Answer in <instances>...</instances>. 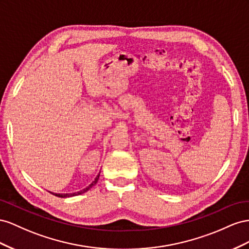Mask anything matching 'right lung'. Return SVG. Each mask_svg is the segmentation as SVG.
I'll list each match as a JSON object with an SVG mask.
<instances>
[{
  "instance_id": "obj_1",
  "label": "right lung",
  "mask_w": 249,
  "mask_h": 249,
  "mask_svg": "<svg viewBox=\"0 0 249 249\" xmlns=\"http://www.w3.org/2000/svg\"><path fill=\"white\" fill-rule=\"evenodd\" d=\"M99 176H100V173H99L97 176H96V178H95V180L91 182L89 187H87L85 189H83V190H81V191H79V192H76V193H71V194H56V193H52L53 195H55V196H57V197H61V198H66V197H72V196H77V195H80V194H82V193H85V192H88L91 187L93 186H95V184L97 183V181H98V179H99Z\"/></svg>"
}]
</instances>
